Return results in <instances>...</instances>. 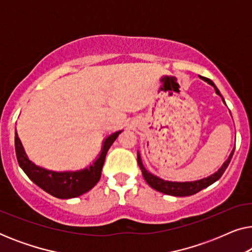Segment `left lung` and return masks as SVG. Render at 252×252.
I'll use <instances>...</instances> for the list:
<instances>
[{"label":"left lung","mask_w":252,"mask_h":252,"mask_svg":"<svg viewBox=\"0 0 252 252\" xmlns=\"http://www.w3.org/2000/svg\"><path fill=\"white\" fill-rule=\"evenodd\" d=\"M202 79V80H204L205 82H208L209 85H211L213 88H215L216 91V94L219 95L220 97H221L222 102L225 103V99H223L222 95L220 94L219 89L217 88V86L213 84L212 80H210L208 78H204V77H199ZM226 104V103H225ZM234 150H235V147H234V149L232 150V153L229 154V156L227 159L223 161V164L220 166V168L215 173L209 175V177L206 178H203V179H198V180H192V181H170V180H164V179H161L159 177H157V175H155L153 173H150L149 171L147 170L146 167L143 166V163H142V159H141V155L139 151H137V164H139V166L141 168V171H142V175L144 178V180L147 181V184L150 186L151 188H154L155 190L159 191V192H163L165 195H171V196H190V195H194L196 192L201 191L202 189H204L206 187H209L210 185L215 184L217 180H219L220 177L223 174V172L228 166L229 163H230V159H232L233 157V154H234Z\"/></svg>","instance_id":"1"}]
</instances>
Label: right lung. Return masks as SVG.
<instances>
[{"mask_svg": "<svg viewBox=\"0 0 252 252\" xmlns=\"http://www.w3.org/2000/svg\"><path fill=\"white\" fill-rule=\"evenodd\" d=\"M122 132L123 130H117L106 136L103 140L97 157L85 168L75 171H51L30 160L16 130L15 148L17 160L27 177L48 194L61 199L74 198L91 190L99 181L108 150Z\"/></svg>", "mask_w": 252, "mask_h": 252, "instance_id": "right-lung-1", "label": "right lung"}]
</instances>
